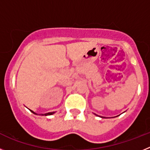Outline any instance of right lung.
<instances>
[{"mask_svg": "<svg viewBox=\"0 0 150 150\" xmlns=\"http://www.w3.org/2000/svg\"><path fill=\"white\" fill-rule=\"evenodd\" d=\"M30 111H31V112H33V113H34V114H36V115H38L37 114V113H36V112H34V111H32V110H30ZM53 113H55V112H47V113H45V114H42L43 116V115H44V116H49V115H52L53 114Z\"/></svg>", "mask_w": 150, "mask_h": 150, "instance_id": "obj_1", "label": "right lung"}]
</instances>
